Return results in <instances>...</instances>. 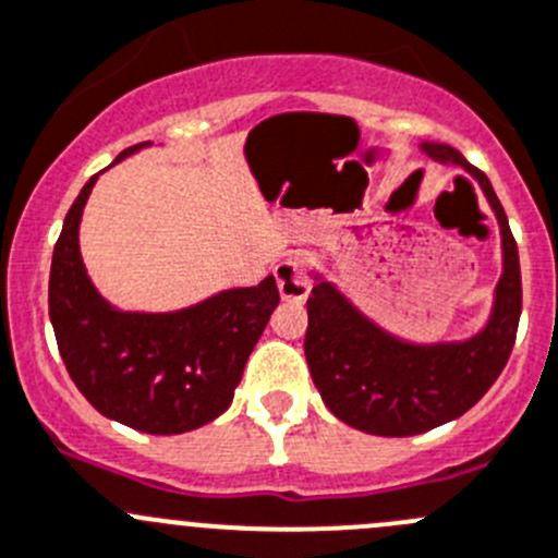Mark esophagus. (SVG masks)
<instances>
[{
	"mask_svg": "<svg viewBox=\"0 0 558 558\" xmlns=\"http://www.w3.org/2000/svg\"><path fill=\"white\" fill-rule=\"evenodd\" d=\"M275 283L283 300H305L311 294V272H307V264L302 258H286L275 267Z\"/></svg>",
	"mask_w": 558,
	"mask_h": 558,
	"instance_id": "obj_1",
	"label": "esophagus"
}]
</instances>
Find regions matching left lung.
Listing matches in <instances>:
<instances>
[{
	"label": "left lung",
	"instance_id": "8db88e82",
	"mask_svg": "<svg viewBox=\"0 0 558 558\" xmlns=\"http://www.w3.org/2000/svg\"><path fill=\"white\" fill-rule=\"evenodd\" d=\"M441 163L463 166L483 185L501 226L505 275L488 327L466 343L409 345L362 318L329 283L307 296L305 360L322 400L338 420L365 434L414 436L466 414L505 371L521 318V262L507 215L488 177L461 153L425 144Z\"/></svg>",
	"mask_w": 558,
	"mask_h": 558
}]
</instances>
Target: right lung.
I'll return each instance as SVG.
<instances>
[{
	"mask_svg": "<svg viewBox=\"0 0 558 558\" xmlns=\"http://www.w3.org/2000/svg\"><path fill=\"white\" fill-rule=\"evenodd\" d=\"M144 144L128 147V158ZM92 177L53 245L48 316L75 387L108 420L155 436L185 434L223 414L280 294L275 278L177 313H119L95 291L78 253Z\"/></svg>",
	"mask_w": 558,
	"mask_h": 558,
	"instance_id": "right-lung-1",
	"label": "right lung"
}]
</instances>
